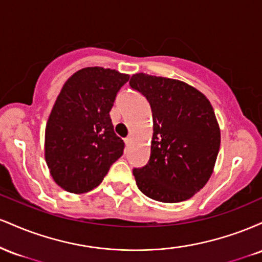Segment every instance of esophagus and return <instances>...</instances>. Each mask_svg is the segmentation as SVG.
<instances>
[{
	"label": "esophagus",
	"instance_id": "1",
	"mask_svg": "<svg viewBox=\"0 0 262 262\" xmlns=\"http://www.w3.org/2000/svg\"><path fill=\"white\" fill-rule=\"evenodd\" d=\"M132 141H133V139H132L130 137L125 138V139H124V143H125V145H127V146L130 145V144H132Z\"/></svg>",
	"mask_w": 262,
	"mask_h": 262
}]
</instances>
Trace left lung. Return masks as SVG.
Wrapping results in <instances>:
<instances>
[{"instance_id": "1", "label": "left lung", "mask_w": 262, "mask_h": 262, "mask_svg": "<svg viewBox=\"0 0 262 262\" xmlns=\"http://www.w3.org/2000/svg\"><path fill=\"white\" fill-rule=\"evenodd\" d=\"M129 85L148 100L152 138L148 164L133 173L151 200H188L208 182L221 146V129L208 98L193 86L169 77L135 74Z\"/></svg>"}]
</instances>
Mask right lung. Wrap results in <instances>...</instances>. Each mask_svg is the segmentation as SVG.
I'll use <instances>...</instances> for the list:
<instances>
[{"label":"right lung","instance_id":"obj_1","mask_svg":"<svg viewBox=\"0 0 262 262\" xmlns=\"http://www.w3.org/2000/svg\"><path fill=\"white\" fill-rule=\"evenodd\" d=\"M129 75L100 66L85 68L62 86L45 127L44 155L53 180L71 193L97 187L124 143L110 112Z\"/></svg>","mask_w":262,"mask_h":262}]
</instances>
